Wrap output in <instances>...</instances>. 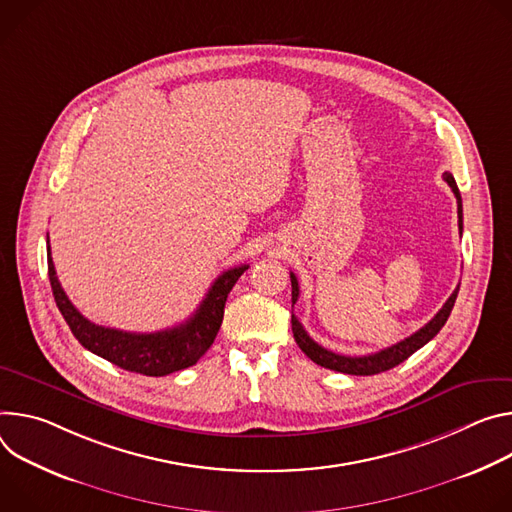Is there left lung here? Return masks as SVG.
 I'll return each instance as SVG.
<instances>
[{
  "label": "left lung",
  "instance_id": "1",
  "mask_svg": "<svg viewBox=\"0 0 512 512\" xmlns=\"http://www.w3.org/2000/svg\"><path fill=\"white\" fill-rule=\"evenodd\" d=\"M443 179L458 199V217H460V234H462V195H460V189H458L456 179H453L451 173H443ZM291 287H293V305H295L299 301V280L293 272H291ZM458 291H460V287H456V291L451 293V297L445 301V305L439 309V313L429 323H425L419 331L405 337L403 342L394 344L390 348H384L376 354H368V356L333 354V352L325 350L323 346H319L317 342H313L309 333L305 331V327L301 325V321L293 315L291 323H293L295 342L299 344V348L305 352L307 358H311L315 364H319L323 368H329V370H335V372H344V374H354V376L380 374V372H386L394 366H399L409 356H413L419 348H423L427 342H431V339L439 333V329L445 325V321H447V317L453 309V303H456V299H458Z\"/></svg>",
  "mask_w": 512,
  "mask_h": 512
}]
</instances>
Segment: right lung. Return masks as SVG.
<instances>
[{"label": "right lung", "instance_id": "1", "mask_svg": "<svg viewBox=\"0 0 512 512\" xmlns=\"http://www.w3.org/2000/svg\"><path fill=\"white\" fill-rule=\"evenodd\" d=\"M46 256L56 307L63 313L79 344L111 364L144 376H166L199 362V358L211 348L221 327L227 295L244 270H248V264H242L219 274L199 309L185 323L154 333H132L95 325L83 317L61 287L52 264L50 246L46 248Z\"/></svg>", "mask_w": 512, "mask_h": 512}]
</instances>
